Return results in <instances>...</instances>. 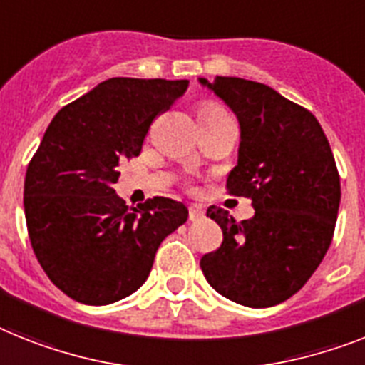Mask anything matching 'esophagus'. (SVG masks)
<instances>
[{
  "instance_id": "34e87169",
  "label": "esophagus",
  "mask_w": 365,
  "mask_h": 365,
  "mask_svg": "<svg viewBox=\"0 0 365 365\" xmlns=\"http://www.w3.org/2000/svg\"><path fill=\"white\" fill-rule=\"evenodd\" d=\"M205 216V210L201 209V207H197V205H192L188 209V218L190 222H200V220H203Z\"/></svg>"
}]
</instances>
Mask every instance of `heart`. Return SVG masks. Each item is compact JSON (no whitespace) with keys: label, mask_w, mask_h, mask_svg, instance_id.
<instances>
[{"label":"heart","mask_w":365,"mask_h":365,"mask_svg":"<svg viewBox=\"0 0 365 365\" xmlns=\"http://www.w3.org/2000/svg\"><path fill=\"white\" fill-rule=\"evenodd\" d=\"M216 111H225V110L222 106H218V104H215V102H207V104H203V106H201V115H207V113H216Z\"/></svg>","instance_id":"obj_1"}]
</instances>
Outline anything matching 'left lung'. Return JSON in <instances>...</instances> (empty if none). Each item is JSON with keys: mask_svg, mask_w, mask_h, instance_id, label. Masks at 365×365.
I'll list each match as a JSON object with an SVG mask.
<instances>
[{"mask_svg": "<svg viewBox=\"0 0 365 365\" xmlns=\"http://www.w3.org/2000/svg\"><path fill=\"white\" fill-rule=\"evenodd\" d=\"M237 115L239 160L227 175L233 195L252 200L255 215L237 222L209 207L222 227L216 252L201 270L222 297L248 308H270L312 278L338 220L341 186L332 149L312 111L272 87L233 76L200 78Z\"/></svg>", "mask_w": 365, "mask_h": 365, "instance_id": "left-lung-1", "label": "left lung"}]
</instances>
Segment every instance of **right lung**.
I'll use <instances>...</instances> for the list:
<instances>
[{
	"label": "right lung",
	"instance_id": "obj_1",
	"mask_svg": "<svg viewBox=\"0 0 365 365\" xmlns=\"http://www.w3.org/2000/svg\"><path fill=\"white\" fill-rule=\"evenodd\" d=\"M188 80L110 78L57 111L27 165L24 210L42 270L67 297L106 306L145 284L162 240L188 209L170 197L128 207L119 164L141 153Z\"/></svg>",
	"mask_w": 365,
	"mask_h": 365
}]
</instances>
